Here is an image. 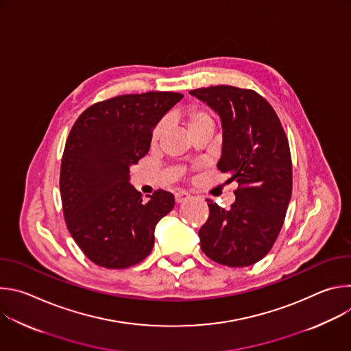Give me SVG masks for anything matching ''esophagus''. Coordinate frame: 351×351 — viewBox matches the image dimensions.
Here are the masks:
<instances>
[{
    "label": "esophagus",
    "mask_w": 351,
    "mask_h": 351,
    "mask_svg": "<svg viewBox=\"0 0 351 351\" xmlns=\"http://www.w3.org/2000/svg\"><path fill=\"white\" fill-rule=\"evenodd\" d=\"M190 197H191V195H190L187 191H184V190H179V191L175 193V199H176L178 204L187 202V199H189Z\"/></svg>",
    "instance_id": "1"
}]
</instances>
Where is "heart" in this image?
Listing matches in <instances>:
<instances>
[{
    "instance_id": "1",
    "label": "heart",
    "mask_w": 351,
    "mask_h": 351,
    "mask_svg": "<svg viewBox=\"0 0 351 351\" xmlns=\"http://www.w3.org/2000/svg\"><path fill=\"white\" fill-rule=\"evenodd\" d=\"M183 118H184V121L187 123L189 130H193L197 126H202V125H206V123H213L211 117L208 115V112L206 110H203V108H199V107H190L184 112ZM165 130H167V123L165 122H160L156 126V129H154V132L152 134V143L153 144L158 143L161 140V137L164 136Z\"/></svg>"
}]
</instances>
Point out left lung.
<instances>
[{
  "label": "left lung",
  "instance_id": "1",
  "mask_svg": "<svg viewBox=\"0 0 351 351\" xmlns=\"http://www.w3.org/2000/svg\"><path fill=\"white\" fill-rule=\"evenodd\" d=\"M222 121L218 169L237 180L229 210L208 202L198 230L203 253L228 267L258 263L272 248L291 197V157L282 123L267 99L250 88L211 86L190 91Z\"/></svg>",
  "mask_w": 351,
  "mask_h": 351
}]
</instances>
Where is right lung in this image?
Wrapping results in <instances>:
<instances>
[{
    "instance_id": "right-lung-1",
    "label": "right lung",
    "mask_w": 351,
    "mask_h": 351,
    "mask_svg": "<svg viewBox=\"0 0 351 351\" xmlns=\"http://www.w3.org/2000/svg\"><path fill=\"white\" fill-rule=\"evenodd\" d=\"M182 97L118 95L84 110L72 126L61 162L62 211L73 240L95 265L125 269L152 253L156 225L172 211L175 197L157 190L143 202L129 184V168L148 153L156 125Z\"/></svg>"
}]
</instances>
